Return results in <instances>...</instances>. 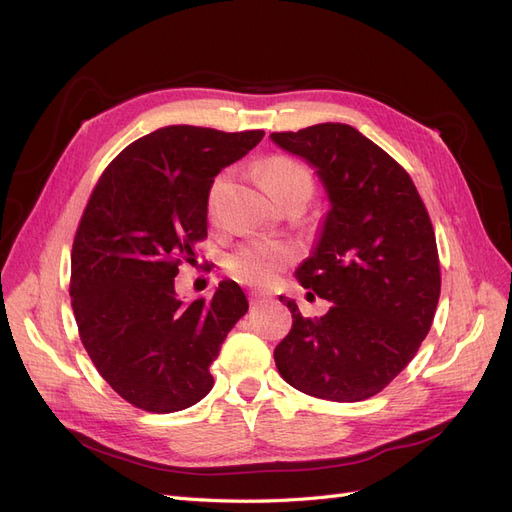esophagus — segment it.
I'll use <instances>...</instances> for the list:
<instances>
[{"instance_id": "34e87169", "label": "esophagus", "mask_w": 512, "mask_h": 512, "mask_svg": "<svg viewBox=\"0 0 512 512\" xmlns=\"http://www.w3.org/2000/svg\"><path fill=\"white\" fill-rule=\"evenodd\" d=\"M267 299H271V294H267V292H252V294H250V303H252V305H258V303L267 301Z\"/></svg>"}]
</instances>
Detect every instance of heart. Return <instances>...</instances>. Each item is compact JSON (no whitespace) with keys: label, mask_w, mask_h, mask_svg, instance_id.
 <instances>
[{"label":"heart","mask_w":512,"mask_h":512,"mask_svg":"<svg viewBox=\"0 0 512 512\" xmlns=\"http://www.w3.org/2000/svg\"><path fill=\"white\" fill-rule=\"evenodd\" d=\"M262 183H265L271 198L280 200L290 192H312V175L309 170L292 158L286 156H273L260 168ZM224 177L215 179L213 190L209 196V209L213 211L215 198L222 188ZM292 260V252L286 245L280 243H250L243 245L235 254L228 256V271L237 277V280L250 284V286H267L277 275H280L288 262Z\"/></svg>","instance_id":"b5f03b06"}]
</instances>
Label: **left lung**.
Masks as SVG:
<instances>
[{"label": "left lung", "instance_id": "1", "mask_svg": "<svg viewBox=\"0 0 512 512\" xmlns=\"http://www.w3.org/2000/svg\"><path fill=\"white\" fill-rule=\"evenodd\" d=\"M271 141L314 166L327 192L329 211L297 280L331 301L324 316L305 318L280 297L292 329L275 365L312 397H374L414 359L436 314L440 260L429 213L406 170L346 123L273 132Z\"/></svg>", "mask_w": 512, "mask_h": 512}]
</instances>
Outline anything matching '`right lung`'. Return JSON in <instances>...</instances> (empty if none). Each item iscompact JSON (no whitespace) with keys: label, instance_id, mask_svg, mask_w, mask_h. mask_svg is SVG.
<instances>
[{"label":"right lung","instance_id":"obj_1","mask_svg":"<svg viewBox=\"0 0 512 512\" xmlns=\"http://www.w3.org/2000/svg\"><path fill=\"white\" fill-rule=\"evenodd\" d=\"M265 132L166 126L108 164L76 230L70 297L81 342L100 376L132 406L179 412L213 386L211 363L247 312L241 286L183 303L181 260L207 237L213 179Z\"/></svg>","mask_w":512,"mask_h":512}]
</instances>
